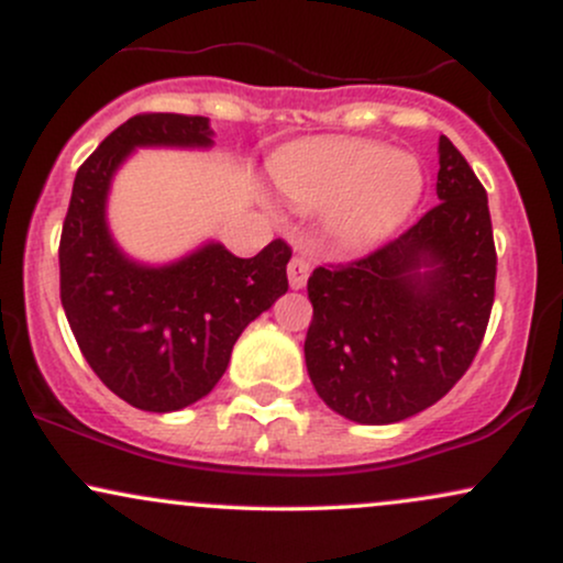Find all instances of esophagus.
I'll list each match as a JSON object with an SVG mask.
<instances>
[{
	"label": "esophagus",
	"mask_w": 563,
	"mask_h": 563,
	"mask_svg": "<svg viewBox=\"0 0 563 563\" xmlns=\"http://www.w3.org/2000/svg\"><path fill=\"white\" fill-rule=\"evenodd\" d=\"M307 277H309V262L301 260V256H294L288 264V283L290 288L299 290L307 286Z\"/></svg>",
	"instance_id": "obj_1"
}]
</instances>
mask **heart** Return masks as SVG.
Segmentation results:
<instances>
[{"label": "heart", "mask_w": 563, "mask_h": 563, "mask_svg": "<svg viewBox=\"0 0 563 563\" xmlns=\"http://www.w3.org/2000/svg\"><path fill=\"white\" fill-rule=\"evenodd\" d=\"M273 179L290 203L325 214L333 241L352 251L386 241L416 211L423 192L416 156L349 137L288 147L275 158Z\"/></svg>", "instance_id": "heart-1"}]
</instances>
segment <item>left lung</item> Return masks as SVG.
Listing matches in <instances>:
<instances>
[{"mask_svg":"<svg viewBox=\"0 0 563 563\" xmlns=\"http://www.w3.org/2000/svg\"><path fill=\"white\" fill-rule=\"evenodd\" d=\"M437 198L397 241L307 283V373L354 423H399L439 402L487 331L497 269L487 192L444 134Z\"/></svg>","mask_w":563,"mask_h":563,"instance_id":"left-lung-1","label":"left lung"}]
</instances>
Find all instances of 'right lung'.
<instances>
[{"instance_id":"1","label":"right lung","mask_w":563,"mask_h":563,"mask_svg":"<svg viewBox=\"0 0 563 563\" xmlns=\"http://www.w3.org/2000/svg\"><path fill=\"white\" fill-rule=\"evenodd\" d=\"M203 115H134L76 172L60 235V301L102 384L147 412H174L219 384L232 346L288 290L290 249L273 241L251 260L206 241L166 264L132 260L108 224L115 172L137 147L209 151Z\"/></svg>"}]
</instances>
